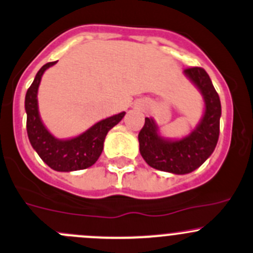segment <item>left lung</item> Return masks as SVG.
I'll use <instances>...</instances> for the list:
<instances>
[{"instance_id": "1", "label": "left lung", "mask_w": 253, "mask_h": 253, "mask_svg": "<svg viewBox=\"0 0 253 253\" xmlns=\"http://www.w3.org/2000/svg\"><path fill=\"white\" fill-rule=\"evenodd\" d=\"M183 74L199 90L204 101V112L195 128L181 138H168L152 117H146L138 134L139 152L146 163L173 174L192 173L211 156L219 139L221 117L219 95L208 73L202 68H189Z\"/></svg>"}]
</instances>
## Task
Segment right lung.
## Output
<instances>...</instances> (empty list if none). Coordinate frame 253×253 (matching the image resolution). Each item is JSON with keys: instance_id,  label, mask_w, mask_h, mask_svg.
Wrapping results in <instances>:
<instances>
[{"instance_id": "right-lung-1", "label": "right lung", "mask_w": 253, "mask_h": 253, "mask_svg": "<svg viewBox=\"0 0 253 253\" xmlns=\"http://www.w3.org/2000/svg\"><path fill=\"white\" fill-rule=\"evenodd\" d=\"M54 64H56V61L43 65L27 90L24 109L29 142L42 161L54 170L73 171L86 169L96 163L104 149L107 132L124 119L126 112L122 111L101 120L75 137L56 138L43 124L38 109V89L42 77L44 72Z\"/></svg>"}]
</instances>
